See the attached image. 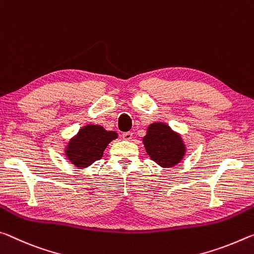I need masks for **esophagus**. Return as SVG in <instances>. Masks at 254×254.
Returning a JSON list of instances; mask_svg holds the SVG:
<instances>
[{
  "instance_id": "esophagus-1",
  "label": "esophagus",
  "mask_w": 254,
  "mask_h": 254,
  "mask_svg": "<svg viewBox=\"0 0 254 254\" xmlns=\"http://www.w3.org/2000/svg\"><path fill=\"white\" fill-rule=\"evenodd\" d=\"M131 137H132V132L131 131H125V132H123V138L125 140H129V139H131Z\"/></svg>"
}]
</instances>
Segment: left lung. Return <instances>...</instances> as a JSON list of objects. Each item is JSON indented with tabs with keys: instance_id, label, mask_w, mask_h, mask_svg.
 Masks as SVG:
<instances>
[{
	"instance_id": "1",
	"label": "left lung",
	"mask_w": 254,
	"mask_h": 254,
	"mask_svg": "<svg viewBox=\"0 0 254 254\" xmlns=\"http://www.w3.org/2000/svg\"><path fill=\"white\" fill-rule=\"evenodd\" d=\"M143 140L151 159L165 168L176 165L185 155L186 148L180 136L165 124L149 125L147 135Z\"/></svg>"
}]
</instances>
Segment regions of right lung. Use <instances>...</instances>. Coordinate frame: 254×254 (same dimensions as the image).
<instances>
[{"mask_svg": "<svg viewBox=\"0 0 254 254\" xmlns=\"http://www.w3.org/2000/svg\"><path fill=\"white\" fill-rule=\"evenodd\" d=\"M115 138H117V132L107 131L101 126L89 125L82 128L75 138L68 143L66 155L74 165L85 168L101 159L107 145Z\"/></svg>", "mask_w": 254, "mask_h": 254, "instance_id": "right-lung-1", "label": "right lung"}]
</instances>
